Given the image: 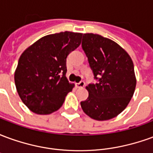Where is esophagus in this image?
I'll return each mask as SVG.
<instances>
[{
	"label": "esophagus",
	"instance_id": "obj_1",
	"mask_svg": "<svg viewBox=\"0 0 153 153\" xmlns=\"http://www.w3.org/2000/svg\"><path fill=\"white\" fill-rule=\"evenodd\" d=\"M85 85V83H84V81H80L79 83H76V87L77 88H83Z\"/></svg>",
	"mask_w": 153,
	"mask_h": 153
}]
</instances>
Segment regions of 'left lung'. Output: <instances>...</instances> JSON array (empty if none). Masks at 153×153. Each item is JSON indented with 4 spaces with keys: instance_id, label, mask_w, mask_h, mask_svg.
<instances>
[{
    "instance_id": "8db88e82",
    "label": "left lung",
    "mask_w": 153,
    "mask_h": 153,
    "mask_svg": "<svg viewBox=\"0 0 153 153\" xmlns=\"http://www.w3.org/2000/svg\"><path fill=\"white\" fill-rule=\"evenodd\" d=\"M82 48L96 83L86 87L88 97L81 102L84 113L97 120H107L121 113L134 93L136 78L128 54L109 38L84 33Z\"/></svg>"
}]
</instances>
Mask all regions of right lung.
<instances>
[{"mask_svg":"<svg viewBox=\"0 0 153 153\" xmlns=\"http://www.w3.org/2000/svg\"><path fill=\"white\" fill-rule=\"evenodd\" d=\"M82 36L67 31L47 35L22 53L15 83L22 102L33 112L48 115L63 105L74 86L65 76L66 58L79 46Z\"/></svg>","mask_w":153,"mask_h":153,"instance_id":"add662e5","label":"right lung"}]
</instances>
